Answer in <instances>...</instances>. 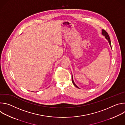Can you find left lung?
<instances>
[{
    "label": "left lung",
    "mask_w": 125,
    "mask_h": 125,
    "mask_svg": "<svg viewBox=\"0 0 125 125\" xmlns=\"http://www.w3.org/2000/svg\"><path fill=\"white\" fill-rule=\"evenodd\" d=\"M102 34L103 35H104V36L105 37V39L107 40L108 41V42H109V44H110V46L111 47V41H110V37H109V35H108V34L107 33V32L105 30H102ZM72 83H73L74 84V85L76 86V87H77V88H79L75 83H74V80H73V75H72Z\"/></svg>",
    "instance_id": "obj_1"
}]
</instances>
